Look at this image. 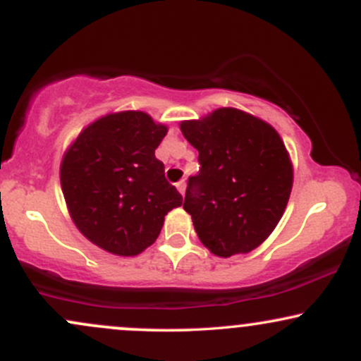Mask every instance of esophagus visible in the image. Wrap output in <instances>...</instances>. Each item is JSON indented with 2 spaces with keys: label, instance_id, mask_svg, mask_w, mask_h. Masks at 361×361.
<instances>
[{
  "label": "esophagus",
  "instance_id": "1",
  "mask_svg": "<svg viewBox=\"0 0 361 361\" xmlns=\"http://www.w3.org/2000/svg\"><path fill=\"white\" fill-rule=\"evenodd\" d=\"M176 190H178V192H180L181 195H185V190H186L185 181H178V183H176Z\"/></svg>",
  "mask_w": 361,
  "mask_h": 361
}]
</instances>
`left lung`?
I'll return each mask as SVG.
<instances>
[{"instance_id": "1", "label": "left lung", "mask_w": 361, "mask_h": 361, "mask_svg": "<svg viewBox=\"0 0 361 361\" xmlns=\"http://www.w3.org/2000/svg\"><path fill=\"white\" fill-rule=\"evenodd\" d=\"M181 134L198 151L183 209L212 255H246L273 233L287 209L293 166L270 123L233 106L183 120Z\"/></svg>"}]
</instances>
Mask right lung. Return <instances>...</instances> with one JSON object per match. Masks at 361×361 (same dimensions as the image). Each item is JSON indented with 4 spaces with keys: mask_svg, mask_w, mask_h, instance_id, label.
I'll use <instances>...</instances> for the list:
<instances>
[{
    "mask_svg": "<svg viewBox=\"0 0 361 361\" xmlns=\"http://www.w3.org/2000/svg\"><path fill=\"white\" fill-rule=\"evenodd\" d=\"M166 134L168 126L146 111H114L66 149L59 169L66 207L94 246L137 256L157 239L164 215L183 204L154 154Z\"/></svg>",
    "mask_w": 361,
    "mask_h": 361,
    "instance_id": "add662e5",
    "label": "right lung"
}]
</instances>
